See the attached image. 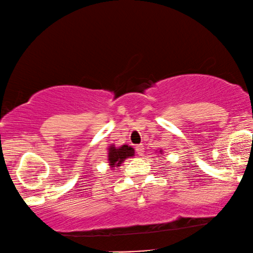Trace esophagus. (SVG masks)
<instances>
[{
    "mask_svg": "<svg viewBox=\"0 0 253 253\" xmlns=\"http://www.w3.org/2000/svg\"><path fill=\"white\" fill-rule=\"evenodd\" d=\"M135 149H136L137 154H140V155H142L143 152H145V148H143L142 145H137V146L135 147Z\"/></svg>",
    "mask_w": 253,
    "mask_h": 253,
    "instance_id": "esophagus-1",
    "label": "esophagus"
}]
</instances>
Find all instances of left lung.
Returning a JSON list of instances; mask_svg holds the SVG:
<instances>
[{
	"label": "left lung",
	"instance_id": "left-lung-1",
	"mask_svg": "<svg viewBox=\"0 0 253 253\" xmlns=\"http://www.w3.org/2000/svg\"><path fill=\"white\" fill-rule=\"evenodd\" d=\"M160 153H162V152H161V150H160Z\"/></svg>",
	"mask_w": 253,
	"mask_h": 253
}]
</instances>
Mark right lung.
I'll return each instance as SVG.
<instances>
[{
	"label": "right lung",
	"mask_w": 253,
	"mask_h": 253,
	"mask_svg": "<svg viewBox=\"0 0 253 253\" xmlns=\"http://www.w3.org/2000/svg\"><path fill=\"white\" fill-rule=\"evenodd\" d=\"M134 156V149L128 145L116 147L112 145L108 147V164L111 168L119 167L126 159Z\"/></svg>",
	"instance_id": "1"
}]
</instances>
